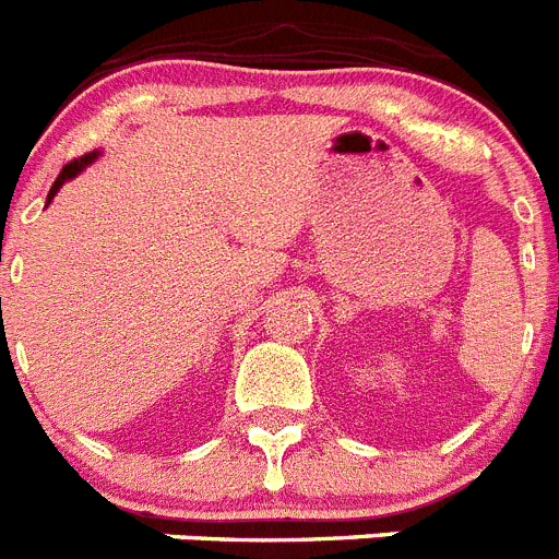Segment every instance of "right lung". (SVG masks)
I'll return each mask as SVG.
<instances>
[{"mask_svg": "<svg viewBox=\"0 0 559 559\" xmlns=\"http://www.w3.org/2000/svg\"><path fill=\"white\" fill-rule=\"evenodd\" d=\"M99 155H102V152H99V150H96V152H88V155H85V157H80V160L69 163V166H66V168H63V171H60V177H58V179H55V186H52V188H49V197H46V204H49V202H52V199H55V197H58V191H60V188H63V186H66V182H69V179H74V177H76V174H80V171H82V168H85V166H91V163H94V160H96V157H99Z\"/></svg>", "mask_w": 559, "mask_h": 559, "instance_id": "right-lung-1", "label": "right lung"}]
</instances>
